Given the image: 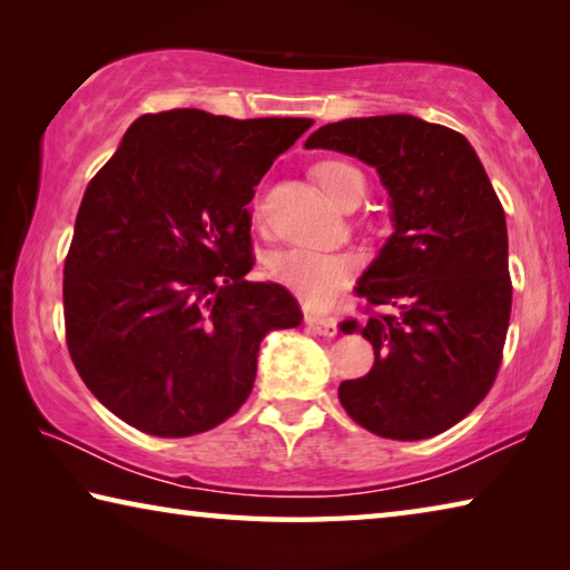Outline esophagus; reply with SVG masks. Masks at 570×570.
I'll return each mask as SVG.
<instances>
[{
  "label": "esophagus",
  "instance_id": "1",
  "mask_svg": "<svg viewBox=\"0 0 570 570\" xmlns=\"http://www.w3.org/2000/svg\"><path fill=\"white\" fill-rule=\"evenodd\" d=\"M306 326L316 334L322 336H334L336 334V322L332 320V316H316V314H306Z\"/></svg>",
  "mask_w": 570,
  "mask_h": 570
}]
</instances>
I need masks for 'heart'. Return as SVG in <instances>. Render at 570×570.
I'll list each match as a JSON object with an SVG mask.
<instances>
[{
    "label": "heart",
    "instance_id": "obj_1",
    "mask_svg": "<svg viewBox=\"0 0 570 570\" xmlns=\"http://www.w3.org/2000/svg\"><path fill=\"white\" fill-rule=\"evenodd\" d=\"M316 183L334 204L346 206L364 198L366 180L360 168L346 160H324L314 168ZM360 272V258L350 250L288 248L268 258V276L286 286L308 306H324L344 292Z\"/></svg>",
    "mask_w": 570,
    "mask_h": 570
}]
</instances>
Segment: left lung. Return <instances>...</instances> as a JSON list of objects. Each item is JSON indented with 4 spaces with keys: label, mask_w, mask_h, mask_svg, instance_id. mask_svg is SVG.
<instances>
[{
    "label": "left lung",
    "mask_w": 570,
    "mask_h": 570,
    "mask_svg": "<svg viewBox=\"0 0 570 570\" xmlns=\"http://www.w3.org/2000/svg\"><path fill=\"white\" fill-rule=\"evenodd\" d=\"M306 148L370 163L392 198L394 234L356 286L374 364L340 384L342 407L380 438L440 435L485 400L503 362L513 284L500 198L465 135L414 115L330 122Z\"/></svg>",
    "instance_id": "1"
}]
</instances>
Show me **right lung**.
<instances>
[{
	"mask_svg": "<svg viewBox=\"0 0 570 570\" xmlns=\"http://www.w3.org/2000/svg\"><path fill=\"white\" fill-rule=\"evenodd\" d=\"M148 112L95 173L65 258V340L88 390L156 438L214 430L248 400L268 330L304 320L254 268V186L312 128Z\"/></svg>",
	"mask_w": 570,
	"mask_h": 570,
	"instance_id": "obj_1",
	"label": "right lung"
}]
</instances>
